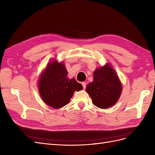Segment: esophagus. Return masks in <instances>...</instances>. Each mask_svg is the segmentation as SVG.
Here are the masks:
<instances>
[{
	"instance_id": "obj_1",
	"label": "esophagus",
	"mask_w": 155,
	"mask_h": 155,
	"mask_svg": "<svg viewBox=\"0 0 155 155\" xmlns=\"http://www.w3.org/2000/svg\"><path fill=\"white\" fill-rule=\"evenodd\" d=\"M82 85H83V87L84 89H85L86 88V86H87V83L85 82H83L82 83Z\"/></svg>"
}]
</instances>
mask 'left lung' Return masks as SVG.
<instances>
[{"mask_svg":"<svg viewBox=\"0 0 155 155\" xmlns=\"http://www.w3.org/2000/svg\"><path fill=\"white\" fill-rule=\"evenodd\" d=\"M86 91L93 104L101 109L114 105L120 98L121 85L116 72L107 64L94 72L93 81L88 84Z\"/></svg>","mask_w":155,"mask_h":155,"instance_id":"obj_1","label":"left lung"}]
</instances>
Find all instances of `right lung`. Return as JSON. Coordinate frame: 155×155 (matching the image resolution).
<instances>
[{"label": "right lung", "mask_w": 155, "mask_h": 155, "mask_svg": "<svg viewBox=\"0 0 155 155\" xmlns=\"http://www.w3.org/2000/svg\"><path fill=\"white\" fill-rule=\"evenodd\" d=\"M67 73L63 64L54 61L48 64L39 79V91L42 99L55 109L67 105L74 91L83 89L81 84L74 78H67Z\"/></svg>", "instance_id": "add662e5"}]
</instances>
